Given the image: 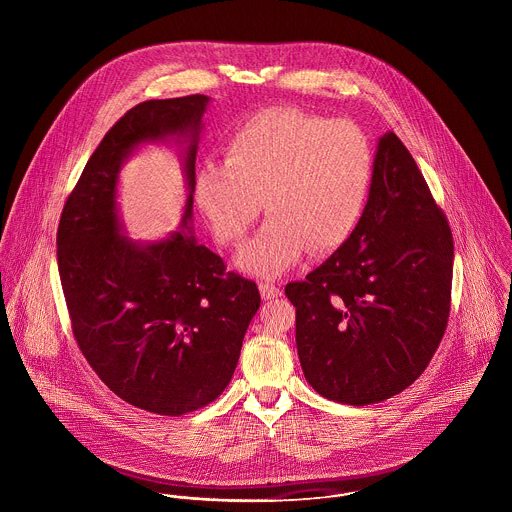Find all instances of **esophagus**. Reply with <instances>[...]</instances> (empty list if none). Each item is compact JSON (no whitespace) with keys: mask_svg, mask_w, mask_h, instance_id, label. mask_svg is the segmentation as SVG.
Returning a JSON list of instances; mask_svg holds the SVG:
<instances>
[{"mask_svg":"<svg viewBox=\"0 0 512 512\" xmlns=\"http://www.w3.org/2000/svg\"><path fill=\"white\" fill-rule=\"evenodd\" d=\"M259 291H261V298L263 300H275L281 296V289L275 283H259Z\"/></svg>","mask_w":512,"mask_h":512,"instance_id":"1","label":"esophagus"}]
</instances>
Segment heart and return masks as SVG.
Here are the masks:
<instances>
[{"label": "heart", "instance_id": "b5f03b06", "mask_svg": "<svg viewBox=\"0 0 512 512\" xmlns=\"http://www.w3.org/2000/svg\"><path fill=\"white\" fill-rule=\"evenodd\" d=\"M223 152V166L198 168L194 198L229 247L243 243L261 202L269 218L237 257L243 271L277 277L306 247L332 253L356 231L373 186V148L358 125L269 107L237 127Z\"/></svg>", "mask_w": 512, "mask_h": 512}]
</instances>
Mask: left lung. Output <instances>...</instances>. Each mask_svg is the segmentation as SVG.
I'll use <instances>...</instances> for the list:
<instances>
[{
	"instance_id": "obj_1",
	"label": "left lung",
	"mask_w": 512,
	"mask_h": 512,
	"mask_svg": "<svg viewBox=\"0 0 512 512\" xmlns=\"http://www.w3.org/2000/svg\"><path fill=\"white\" fill-rule=\"evenodd\" d=\"M452 269L446 216L409 150L387 131L356 231L304 281L285 285L306 381L348 405L407 389L446 332Z\"/></svg>"
}]
</instances>
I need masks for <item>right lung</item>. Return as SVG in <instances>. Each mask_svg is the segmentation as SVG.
Returning <instances> with one entry per match:
<instances>
[{
	"instance_id": "1",
	"label": "right lung",
	"mask_w": 512,
	"mask_h": 512,
	"mask_svg": "<svg viewBox=\"0 0 512 512\" xmlns=\"http://www.w3.org/2000/svg\"><path fill=\"white\" fill-rule=\"evenodd\" d=\"M208 103L206 95H188L129 109L89 158L56 235L60 283L81 352L117 397L170 417L225 391L261 304L255 281L227 271L190 227ZM160 140L183 148L189 198L178 232L135 242L118 214V174L141 144Z\"/></svg>"
}]
</instances>
